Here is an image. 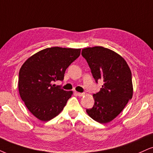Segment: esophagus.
<instances>
[{
	"label": "esophagus",
	"instance_id": "34e87169",
	"mask_svg": "<svg viewBox=\"0 0 153 153\" xmlns=\"http://www.w3.org/2000/svg\"><path fill=\"white\" fill-rule=\"evenodd\" d=\"M84 93H79V92H78V93H77V95L79 96V97H83V96H84Z\"/></svg>",
	"mask_w": 153,
	"mask_h": 153
}]
</instances>
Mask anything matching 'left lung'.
Segmentation results:
<instances>
[{
  "mask_svg": "<svg viewBox=\"0 0 153 153\" xmlns=\"http://www.w3.org/2000/svg\"><path fill=\"white\" fill-rule=\"evenodd\" d=\"M82 55L87 62L96 82H103L93 95L94 105L86 113L100 123L114 120L133 97L132 74L126 60L114 51L103 47L87 48Z\"/></svg>",
  "mask_w": 153,
  "mask_h": 153,
  "instance_id": "1",
  "label": "left lung"
}]
</instances>
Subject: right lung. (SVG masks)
<instances>
[{
    "mask_svg": "<svg viewBox=\"0 0 153 153\" xmlns=\"http://www.w3.org/2000/svg\"><path fill=\"white\" fill-rule=\"evenodd\" d=\"M80 53L81 49L49 48L33 54L22 65L19 93L28 110L39 120L52 119L67 104L73 92L52 84L64 79L66 69Z\"/></svg>",
    "mask_w": 153,
    "mask_h": 153,
    "instance_id": "1",
    "label": "right lung"
}]
</instances>
